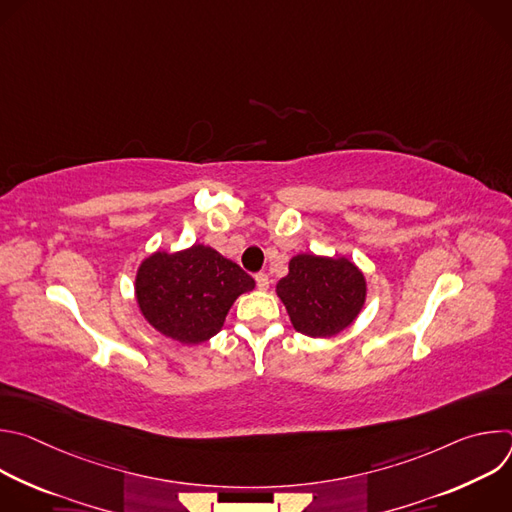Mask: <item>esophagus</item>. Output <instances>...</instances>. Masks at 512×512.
Here are the masks:
<instances>
[{"label":"esophagus","instance_id":"obj_1","mask_svg":"<svg viewBox=\"0 0 512 512\" xmlns=\"http://www.w3.org/2000/svg\"><path fill=\"white\" fill-rule=\"evenodd\" d=\"M255 281H257V287H259L261 291L269 289V277H267L265 273H257V275H255Z\"/></svg>","mask_w":512,"mask_h":512}]
</instances>
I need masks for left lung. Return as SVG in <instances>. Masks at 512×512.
I'll return each instance as SVG.
<instances>
[{"instance_id": "obj_1", "label": "left lung", "mask_w": 512, "mask_h": 512, "mask_svg": "<svg viewBox=\"0 0 512 512\" xmlns=\"http://www.w3.org/2000/svg\"><path fill=\"white\" fill-rule=\"evenodd\" d=\"M275 291L298 332L332 338L358 318L369 287L367 275L344 255L298 253Z\"/></svg>"}]
</instances>
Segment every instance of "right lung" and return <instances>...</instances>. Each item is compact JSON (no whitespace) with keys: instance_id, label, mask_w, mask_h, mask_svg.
Listing matches in <instances>:
<instances>
[{"instance_id":"add662e5","label":"right lung","mask_w":512,"mask_h":512,"mask_svg":"<svg viewBox=\"0 0 512 512\" xmlns=\"http://www.w3.org/2000/svg\"><path fill=\"white\" fill-rule=\"evenodd\" d=\"M255 279L216 249L194 243L143 257L133 281L135 302L156 332L194 346L221 332L231 306Z\"/></svg>"}]
</instances>
